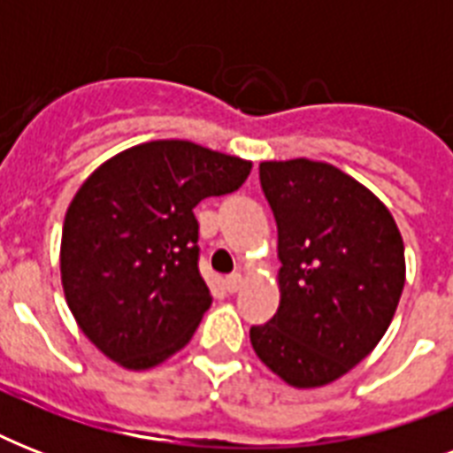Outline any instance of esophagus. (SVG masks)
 Masks as SVG:
<instances>
[{"mask_svg":"<svg viewBox=\"0 0 453 453\" xmlns=\"http://www.w3.org/2000/svg\"><path fill=\"white\" fill-rule=\"evenodd\" d=\"M242 284H244V277H242L240 273H233V275L226 277V289L230 291V294H234V291H240Z\"/></svg>","mask_w":453,"mask_h":453,"instance_id":"esophagus-1","label":"esophagus"}]
</instances>
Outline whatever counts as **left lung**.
<instances>
[{
	"mask_svg": "<svg viewBox=\"0 0 453 453\" xmlns=\"http://www.w3.org/2000/svg\"><path fill=\"white\" fill-rule=\"evenodd\" d=\"M277 220L280 308L256 355L294 388L341 379L379 345L404 289V242L372 190L326 162H261Z\"/></svg>",
	"mask_w": 453,
	"mask_h": 453,
	"instance_id": "obj_1",
	"label": "left lung"
}]
</instances>
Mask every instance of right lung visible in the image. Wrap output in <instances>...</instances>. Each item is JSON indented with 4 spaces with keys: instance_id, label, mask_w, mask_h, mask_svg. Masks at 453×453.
Listing matches in <instances>:
<instances>
[{
    "instance_id": "add662e5",
    "label": "right lung",
    "mask_w": 453,
    "mask_h": 453,
    "mask_svg": "<svg viewBox=\"0 0 453 453\" xmlns=\"http://www.w3.org/2000/svg\"><path fill=\"white\" fill-rule=\"evenodd\" d=\"M249 171L247 159L190 141H150L81 183L63 223L60 280L105 357L143 372L188 345L211 305L192 209L237 190Z\"/></svg>"
}]
</instances>
